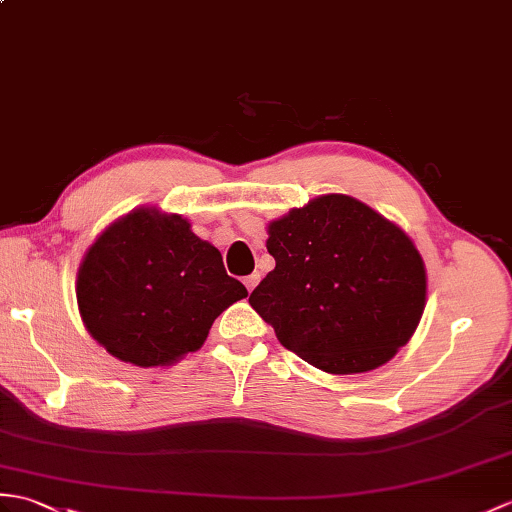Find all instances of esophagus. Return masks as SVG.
Returning <instances> with one entry per match:
<instances>
[{"instance_id": "esophagus-1", "label": "esophagus", "mask_w": 512, "mask_h": 512, "mask_svg": "<svg viewBox=\"0 0 512 512\" xmlns=\"http://www.w3.org/2000/svg\"><path fill=\"white\" fill-rule=\"evenodd\" d=\"M259 279H261L259 272H253V275L244 277V285H246V290H248V292H253V288H255V285L259 283Z\"/></svg>"}]
</instances>
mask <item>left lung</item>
Wrapping results in <instances>:
<instances>
[{
	"label": "left lung",
	"instance_id": "1",
	"mask_svg": "<svg viewBox=\"0 0 512 512\" xmlns=\"http://www.w3.org/2000/svg\"><path fill=\"white\" fill-rule=\"evenodd\" d=\"M277 266L248 296L285 349L334 375L386 364L425 310L410 237L351 196L329 194L268 227Z\"/></svg>",
	"mask_w": 512,
	"mask_h": 512
}]
</instances>
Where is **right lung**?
Listing matches in <instances>:
<instances>
[{
    "label": "right lung",
    "mask_w": 512,
    "mask_h": 512,
    "mask_svg": "<svg viewBox=\"0 0 512 512\" xmlns=\"http://www.w3.org/2000/svg\"><path fill=\"white\" fill-rule=\"evenodd\" d=\"M246 294L216 246L157 209L111 224L82 259L76 283L89 334L113 358L144 368L200 349L213 320Z\"/></svg>",
    "instance_id": "1"
}]
</instances>
